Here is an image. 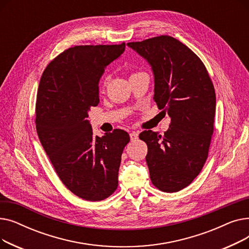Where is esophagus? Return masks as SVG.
Wrapping results in <instances>:
<instances>
[{"label": "esophagus", "mask_w": 249, "mask_h": 249, "mask_svg": "<svg viewBox=\"0 0 249 249\" xmlns=\"http://www.w3.org/2000/svg\"><path fill=\"white\" fill-rule=\"evenodd\" d=\"M129 135H130V139H131L132 141H134V140L138 139V133H137V132H135V131H132V132L130 133Z\"/></svg>", "instance_id": "34e87169"}]
</instances>
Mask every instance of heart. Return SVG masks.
Returning <instances> with one entry per match:
<instances>
[{"label": "heart", "instance_id": "1", "mask_svg": "<svg viewBox=\"0 0 249 249\" xmlns=\"http://www.w3.org/2000/svg\"><path fill=\"white\" fill-rule=\"evenodd\" d=\"M107 83H108V76H105L104 80H103V85L105 86Z\"/></svg>", "mask_w": 249, "mask_h": 249}]
</instances>
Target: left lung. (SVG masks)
<instances>
[{"label": "left lung", "instance_id": "left-lung-1", "mask_svg": "<svg viewBox=\"0 0 249 249\" xmlns=\"http://www.w3.org/2000/svg\"><path fill=\"white\" fill-rule=\"evenodd\" d=\"M127 45L150 64L153 99L171 117L164 135L151 130L139 135L148 147L150 179L162 192H178L200 174L208 158L216 110L214 86L202 60L172 36Z\"/></svg>", "mask_w": 249, "mask_h": 249}]
</instances>
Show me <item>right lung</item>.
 I'll list each match as a JSON object with an SVG mask.
<instances>
[{
  "mask_svg": "<svg viewBox=\"0 0 249 249\" xmlns=\"http://www.w3.org/2000/svg\"><path fill=\"white\" fill-rule=\"evenodd\" d=\"M124 50L125 43L71 47L47 65L39 83V140L63 185L87 201H102L116 191L121 155L130 141L121 129L95 136L88 120L100 102L105 69Z\"/></svg>",
  "mask_w": 249,
  "mask_h": 249,
  "instance_id": "1",
  "label": "right lung"
}]
</instances>
